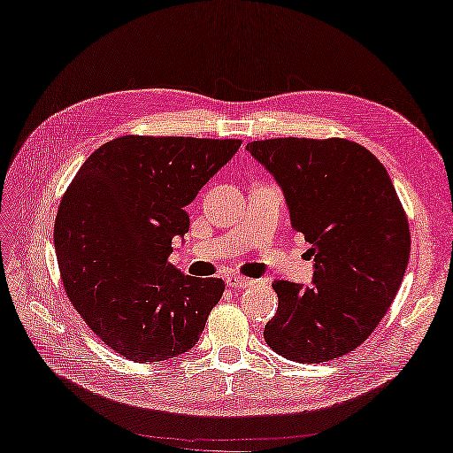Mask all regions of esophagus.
Wrapping results in <instances>:
<instances>
[{
  "label": "esophagus",
  "mask_w": 453,
  "mask_h": 453,
  "mask_svg": "<svg viewBox=\"0 0 453 453\" xmlns=\"http://www.w3.org/2000/svg\"><path fill=\"white\" fill-rule=\"evenodd\" d=\"M226 284L233 286V288H248V286L253 284L251 279H246V277H240V274H228V277H225Z\"/></svg>",
  "instance_id": "esophagus-1"
}]
</instances>
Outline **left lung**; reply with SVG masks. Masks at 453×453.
<instances>
[{
  "label": "left lung",
  "instance_id": "obj_1",
  "mask_svg": "<svg viewBox=\"0 0 453 453\" xmlns=\"http://www.w3.org/2000/svg\"><path fill=\"white\" fill-rule=\"evenodd\" d=\"M246 150L279 182L315 261L307 288L273 282L279 310L265 342L297 363L346 356L388 311L410 261V223L390 176L369 150L344 138H271Z\"/></svg>",
  "mask_w": 453,
  "mask_h": 453
}]
</instances>
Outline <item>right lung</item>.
Here are the masks:
<instances>
[{
  "label": "right lung",
  "mask_w": 453,
  "mask_h": 453,
  "mask_svg": "<svg viewBox=\"0 0 453 453\" xmlns=\"http://www.w3.org/2000/svg\"><path fill=\"white\" fill-rule=\"evenodd\" d=\"M242 140L120 136L84 161L53 228L61 280L94 334L136 363L167 361L200 340L223 279L182 274L173 238L186 205L233 159Z\"/></svg>",
  "instance_id": "right-lung-1"
}]
</instances>
